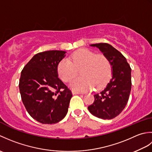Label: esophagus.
Wrapping results in <instances>:
<instances>
[{
  "label": "esophagus",
  "mask_w": 152,
  "mask_h": 152,
  "mask_svg": "<svg viewBox=\"0 0 152 152\" xmlns=\"http://www.w3.org/2000/svg\"><path fill=\"white\" fill-rule=\"evenodd\" d=\"M72 93L73 95H79V94H82V93L78 92V91H72Z\"/></svg>",
  "instance_id": "obj_1"
}]
</instances>
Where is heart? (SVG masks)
Listing matches in <instances>:
<instances>
[{
    "instance_id": "b5f03b06",
    "label": "heart",
    "mask_w": 152,
    "mask_h": 152,
    "mask_svg": "<svg viewBox=\"0 0 152 152\" xmlns=\"http://www.w3.org/2000/svg\"><path fill=\"white\" fill-rule=\"evenodd\" d=\"M80 70L82 76L73 80L70 87L76 91H86L101 89L108 84L112 76V66L104 55H96L93 51L82 49L75 51L69 59L58 64L57 72L64 82H69Z\"/></svg>"
}]
</instances>
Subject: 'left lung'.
<instances>
[{
	"label": "left lung",
	"mask_w": 152,
	"mask_h": 152,
	"mask_svg": "<svg viewBox=\"0 0 152 152\" xmlns=\"http://www.w3.org/2000/svg\"><path fill=\"white\" fill-rule=\"evenodd\" d=\"M107 57L112 69V78L106 88L94 95L95 101L88 106L89 111L99 118H115L127 105L131 89V69L126 58L107 43L91 44Z\"/></svg>",
	"instance_id": "left-lung-1"
}]
</instances>
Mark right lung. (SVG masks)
<instances>
[{
  "label": "right lung",
  "mask_w": 152,
  "mask_h": 152,
  "mask_svg": "<svg viewBox=\"0 0 152 152\" xmlns=\"http://www.w3.org/2000/svg\"><path fill=\"white\" fill-rule=\"evenodd\" d=\"M66 51L51 50L35 55L22 70L19 88L32 118L53 124L65 117L72 94L58 78L57 66Z\"/></svg>",
  "instance_id": "1"
}]
</instances>
